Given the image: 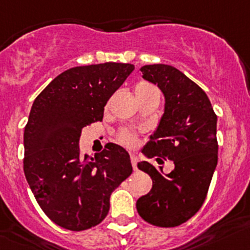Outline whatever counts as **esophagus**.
I'll list each match as a JSON object with an SVG mask.
<instances>
[{"label": "esophagus", "mask_w": 250, "mask_h": 250, "mask_svg": "<svg viewBox=\"0 0 250 250\" xmlns=\"http://www.w3.org/2000/svg\"><path fill=\"white\" fill-rule=\"evenodd\" d=\"M130 160H131V165H132V168H134V170H136L137 168V156L136 155H135V153H131V155H130Z\"/></svg>", "instance_id": "1"}]
</instances>
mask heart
I'll list each match as a JSON object with an SVG mask.
<instances>
[{"label":"heart","instance_id":"1","mask_svg":"<svg viewBox=\"0 0 250 250\" xmlns=\"http://www.w3.org/2000/svg\"><path fill=\"white\" fill-rule=\"evenodd\" d=\"M144 86H148V85H145V84H140V85H137V88H144ZM121 140H123L124 144H126V145H135L136 144V139H135V136L132 134H129V132H126V134H124L123 137H121Z\"/></svg>","mask_w":250,"mask_h":250}]
</instances>
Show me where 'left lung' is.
Wrapping results in <instances>:
<instances>
[{
  "label": "left lung",
  "instance_id": "left-lung-1",
  "mask_svg": "<svg viewBox=\"0 0 250 250\" xmlns=\"http://www.w3.org/2000/svg\"><path fill=\"white\" fill-rule=\"evenodd\" d=\"M140 72L165 97L164 114L143 153L171 160L175 168L166 175L161 166L137 164L151 177L152 188L136 208L150 224L176 227L193 217L207 196L218 162L217 115L207 94L172 65H144Z\"/></svg>",
  "mask_w": 250,
  "mask_h": 250
}]
</instances>
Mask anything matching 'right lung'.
<instances>
[{
  "label": "right lung",
  "instance_id": "add662e5",
  "mask_svg": "<svg viewBox=\"0 0 250 250\" xmlns=\"http://www.w3.org/2000/svg\"><path fill=\"white\" fill-rule=\"evenodd\" d=\"M134 69L129 63L70 68L32 105L23 136L24 175L43 212L65 229L99 224L111 192L131 175L125 148L107 144L94 157L82 156L79 139L84 126L103 120L107 100Z\"/></svg>",
  "mask_w": 250,
  "mask_h": 250
}]
</instances>
